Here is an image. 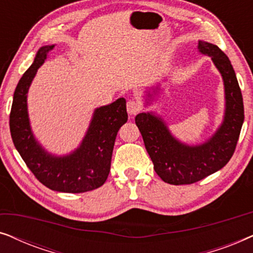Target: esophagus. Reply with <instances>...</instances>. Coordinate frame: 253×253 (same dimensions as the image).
I'll return each mask as SVG.
<instances>
[{
    "instance_id": "esophagus-1",
    "label": "esophagus",
    "mask_w": 253,
    "mask_h": 253,
    "mask_svg": "<svg viewBox=\"0 0 253 253\" xmlns=\"http://www.w3.org/2000/svg\"><path fill=\"white\" fill-rule=\"evenodd\" d=\"M126 110L129 115H136L141 110V105L137 100H129L126 103Z\"/></svg>"
}]
</instances>
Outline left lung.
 <instances>
[{
    "mask_svg": "<svg viewBox=\"0 0 253 253\" xmlns=\"http://www.w3.org/2000/svg\"><path fill=\"white\" fill-rule=\"evenodd\" d=\"M198 49L212 57L223 79L226 110L215 133L205 143L189 146L176 139L164 120L153 113H140L134 119L155 172L172 185L192 184L223 168L233 157L244 121L243 98L229 58L206 41H199Z\"/></svg>",
    "mask_w": 253,
    "mask_h": 253,
    "instance_id": "left-lung-1",
    "label": "left lung"
}]
</instances>
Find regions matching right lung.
Wrapping results in <instances>:
<instances>
[{
    "instance_id": "right-lung-1",
    "label": "right lung",
    "mask_w": 253,
    "mask_h": 253,
    "mask_svg": "<svg viewBox=\"0 0 253 253\" xmlns=\"http://www.w3.org/2000/svg\"><path fill=\"white\" fill-rule=\"evenodd\" d=\"M54 44L41 47L33 63L17 85L10 112V132L20 157L44 186L58 192L81 193L98 189L110 171L113 148L120 127L127 121L124 98L96 108L82 144L64 157L44 150L31 130L27 113V92L38 69L43 64Z\"/></svg>"
}]
</instances>
